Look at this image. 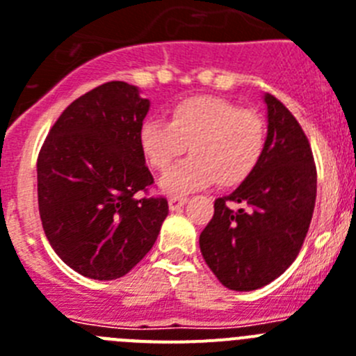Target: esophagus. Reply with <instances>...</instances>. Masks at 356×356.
Wrapping results in <instances>:
<instances>
[{
  "instance_id": "34e87169",
  "label": "esophagus",
  "mask_w": 356,
  "mask_h": 356,
  "mask_svg": "<svg viewBox=\"0 0 356 356\" xmlns=\"http://www.w3.org/2000/svg\"><path fill=\"white\" fill-rule=\"evenodd\" d=\"M186 202H188L186 197L174 195V197H170V199H168V206H170V209H172V211H175V209L182 208V206H184V204H186Z\"/></svg>"
}]
</instances>
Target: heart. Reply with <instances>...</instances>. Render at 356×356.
Instances as JSON below:
<instances>
[{"instance_id":"obj_1","label":"heart","mask_w":356,"mask_h":356,"mask_svg":"<svg viewBox=\"0 0 356 356\" xmlns=\"http://www.w3.org/2000/svg\"><path fill=\"white\" fill-rule=\"evenodd\" d=\"M148 166L166 172L182 154L184 163L163 179L168 191H191L215 182L242 184L258 168L267 147V123L252 109L218 97H190L168 111V123L145 120L138 134Z\"/></svg>"}]
</instances>
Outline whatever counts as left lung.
<instances>
[{
  "label": "left lung",
  "instance_id": "1",
  "mask_svg": "<svg viewBox=\"0 0 356 356\" xmlns=\"http://www.w3.org/2000/svg\"><path fill=\"white\" fill-rule=\"evenodd\" d=\"M268 109L267 147L258 168L231 195L215 200L200 233V252L222 285L238 292L261 289L298 258L317 195L310 141L276 97ZM238 203L241 208H230Z\"/></svg>",
  "mask_w": 356,
  "mask_h": 356
}]
</instances>
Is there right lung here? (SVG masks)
<instances>
[{
  "label": "right lung",
  "mask_w": 356,
  "mask_h": 356,
  "mask_svg": "<svg viewBox=\"0 0 356 356\" xmlns=\"http://www.w3.org/2000/svg\"><path fill=\"white\" fill-rule=\"evenodd\" d=\"M147 113L134 86L105 82L67 105L39 150L42 229L58 258L91 280L125 276L168 215L166 197L148 195L154 177L138 141Z\"/></svg>",
  "instance_id": "right-lung-1"
}]
</instances>
